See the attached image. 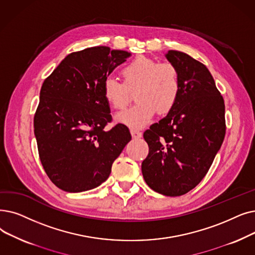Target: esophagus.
Returning a JSON list of instances; mask_svg holds the SVG:
<instances>
[{
	"mask_svg": "<svg viewBox=\"0 0 255 255\" xmlns=\"http://www.w3.org/2000/svg\"><path fill=\"white\" fill-rule=\"evenodd\" d=\"M130 132H131V135L133 138H139L142 135L141 132L139 130H136V129H131Z\"/></svg>",
	"mask_w": 255,
	"mask_h": 255,
	"instance_id": "1",
	"label": "esophagus"
}]
</instances>
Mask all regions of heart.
<instances>
[{"instance_id": "1", "label": "heart", "mask_w": 255, "mask_h": 255, "mask_svg": "<svg viewBox=\"0 0 255 255\" xmlns=\"http://www.w3.org/2000/svg\"><path fill=\"white\" fill-rule=\"evenodd\" d=\"M120 74L123 83L114 78L103 81L104 100L112 108L120 110L127 106L131 93L135 92L136 103L117 115L119 123L141 128L150 123L157 110L167 114L178 100L180 74L172 62L138 56L124 65Z\"/></svg>"}]
</instances>
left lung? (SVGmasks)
I'll return each mask as SVG.
<instances>
[{
  "label": "left lung",
  "mask_w": 255,
  "mask_h": 255,
  "mask_svg": "<svg viewBox=\"0 0 255 255\" xmlns=\"http://www.w3.org/2000/svg\"><path fill=\"white\" fill-rule=\"evenodd\" d=\"M180 74V94L167 117L143 132V179L164 196H181L207 174L224 140L225 104L206 66L183 52L165 55Z\"/></svg>",
  "instance_id": "8db88e82"
}]
</instances>
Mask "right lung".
<instances>
[{
  "label": "right lung",
  "instance_id": "add662e5",
  "mask_svg": "<svg viewBox=\"0 0 255 255\" xmlns=\"http://www.w3.org/2000/svg\"><path fill=\"white\" fill-rule=\"evenodd\" d=\"M130 53L99 46L69 54L42 83L34 116L40 162L60 190L79 193L104 182L131 135L112 123L103 81Z\"/></svg>",
  "mask_w": 255,
  "mask_h": 255
}]
</instances>
